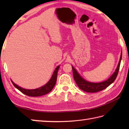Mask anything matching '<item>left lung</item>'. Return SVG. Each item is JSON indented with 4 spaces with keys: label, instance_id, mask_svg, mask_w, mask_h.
<instances>
[{
    "label": "left lung",
    "instance_id": "obj_1",
    "mask_svg": "<svg viewBox=\"0 0 129 129\" xmlns=\"http://www.w3.org/2000/svg\"><path fill=\"white\" fill-rule=\"evenodd\" d=\"M121 59L122 52L121 56H120L118 64L117 65V67L116 69H115V72L113 73V75L108 78V79L104 81L97 83L88 81L84 79V78L80 75V74L77 72V71H76V69L73 66H72L73 69V75L74 80H75V82H76L77 86H78V88L81 89L83 91H86V92L95 93L104 90V89H106L107 87L109 86L111 84H112V83L115 81V78H116L117 76L118 73Z\"/></svg>",
    "mask_w": 129,
    "mask_h": 129
}]
</instances>
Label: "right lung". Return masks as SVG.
I'll use <instances>...</instances> for the list:
<instances>
[{"instance_id": "1", "label": "right lung", "mask_w": 129, "mask_h": 129, "mask_svg": "<svg viewBox=\"0 0 129 129\" xmlns=\"http://www.w3.org/2000/svg\"><path fill=\"white\" fill-rule=\"evenodd\" d=\"M59 67L60 65H58V66L56 68L53 75H52L51 79L49 80V81L44 86L40 87V88H37L35 89H24L17 85L16 84H15L12 80L11 82L15 88H17L19 90H20L21 93H23V94H24L28 96H30V97H39V96L45 95L46 94L49 93L50 91L52 90V89L53 88L54 85H55L57 81V73L58 69H59Z\"/></svg>"}]
</instances>
